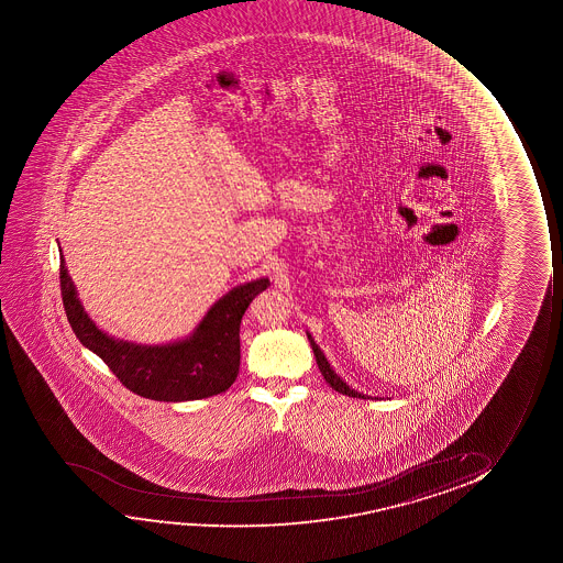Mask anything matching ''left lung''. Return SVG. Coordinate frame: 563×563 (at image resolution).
Wrapping results in <instances>:
<instances>
[{
    "instance_id": "obj_1",
    "label": "left lung",
    "mask_w": 563,
    "mask_h": 563,
    "mask_svg": "<svg viewBox=\"0 0 563 563\" xmlns=\"http://www.w3.org/2000/svg\"><path fill=\"white\" fill-rule=\"evenodd\" d=\"M308 340L311 347H313V354H316V362L319 365V371H321V375H323L324 380L329 383V385L340 394H346V396H352V398H363V400H367L371 396H365V394L357 393L354 388H350V386L342 380V378L332 371L331 363L327 362V357H324L323 352H321V347L317 346L316 340L308 332ZM373 400V398H371Z\"/></svg>"
}]
</instances>
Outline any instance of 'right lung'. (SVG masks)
<instances>
[{"label":"right lung","instance_id":"right-lung-1","mask_svg":"<svg viewBox=\"0 0 563 563\" xmlns=\"http://www.w3.org/2000/svg\"><path fill=\"white\" fill-rule=\"evenodd\" d=\"M63 308L82 346L100 355L131 393L157 401L201 400L236 380L240 367V323L255 296L269 286L257 278L232 288L211 306L196 331L165 346H142L100 331L78 300L62 254Z\"/></svg>","mask_w":563,"mask_h":563}]
</instances>
